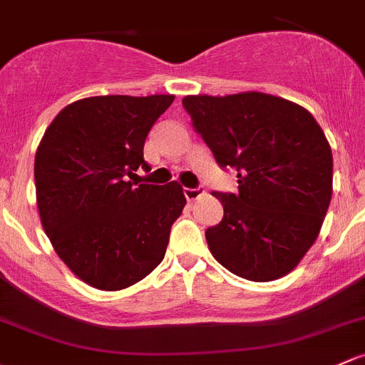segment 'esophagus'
I'll list each match as a JSON object with an SVG mask.
<instances>
[{"mask_svg": "<svg viewBox=\"0 0 365 365\" xmlns=\"http://www.w3.org/2000/svg\"><path fill=\"white\" fill-rule=\"evenodd\" d=\"M183 194H185L187 201H194V199L201 197L205 194V189L202 187H195V189H183Z\"/></svg>", "mask_w": 365, "mask_h": 365, "instance_id": "obj_1", "label": "esophagus"}]
</instances>
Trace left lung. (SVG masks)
<instances>
[{
    "mask_svg": "<svg viewBox=\"0 0 365 365\" xmlns=\"http://www.w3.org/2000/svg\"><path fill=\"white\" fill-rule=\"evenodd\" d=\"M183 108L220 168L237 171V192H212L224 218L206 229L225 269L271 282L301 262L332 197V152L313 115L264 92L185 96Z\"/></svg>",
    "mask_w": 365,
    "mask_h": 365,
    "instance_id": "1",
    "label": "left lung"
}]
</instances>
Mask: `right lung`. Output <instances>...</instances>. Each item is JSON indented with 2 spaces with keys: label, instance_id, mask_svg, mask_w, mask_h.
<instances>
[{
  "label": "right lung",
  "instance_id": "1",
  "mask_svg": "<svg viewBox=\"0 0 365 365\" xmlns=\"http://www.w3.org/2000/svg\"><path fill=\"white\" fill-rule=\"evenodd\" d=\"M171 94L94 96L61 110L34 155L41 225L87 285L122 290L163 262L187 199L176 182L133 183L147 134Z\"/></svg>",
  "mask_w": 365,
  "mask_h": 365
}]
</instances>
